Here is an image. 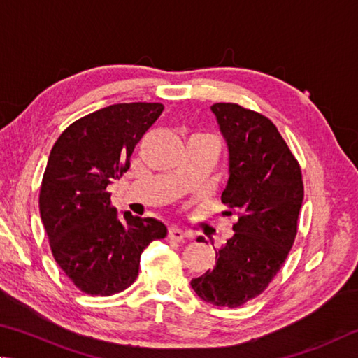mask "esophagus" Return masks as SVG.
<instances>
[{
	"instance_id": "1",
	"label": "esophagus",
	"mask_w": 358,
	"mask_h": 358,
	"mask_svg": "<svg viewBox=\"0 0 358 358\" xmlns=\"http://www.w3.org/2000/svg\"><path fill=\"white\" fill-rule=\"evenodd\" d=\"M168 237H169V239L179 242V241H182L184 237H185V231L178 228V227H171V228L168 229Z\"/></svg>"
}]
</instances>
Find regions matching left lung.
<instances>
[{
  "mask_svg": "<svg viewBox=\"0 0 358 358\" xmlns=\"http://www.w3.org/2000/svg\"><path fill=\"white\" fill-rule=\"evenodd\" d=\"M210 110L229 152L222 203L236 212L237 223L233 237L218 250L215 267L190 285L204 302L236 308L259 296L287 258L303 182L297 160L271 119L237 103H214Z\"/></svg>",
  "mask_w": 358,
  "mask_h": 358,
  "instance_id": "left-lung-1",
  "label": "left lung"
}]
</instances>
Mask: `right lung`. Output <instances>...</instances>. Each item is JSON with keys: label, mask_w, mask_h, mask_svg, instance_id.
Returning <instances> with one entry per match:
<instances>
[{"label": "right lung", "mask_w": 358, "mask_h": 358, "mask_svg": "<svg viewBox=\"0 0 358 358\" xmlns=\"http://www.w3.org/2000/svg\"><path fill=\"white\" fill-rule=\"evenodd\" d=\"M162 111V103L110 105L69 125L50 152L41 218L55 261L90 296L127 289L143 250L166 236L155 218L119 215L106 192L130 168L136 143Z\"/></svg>", "instance_id": "obj_1"}]
</instances>
